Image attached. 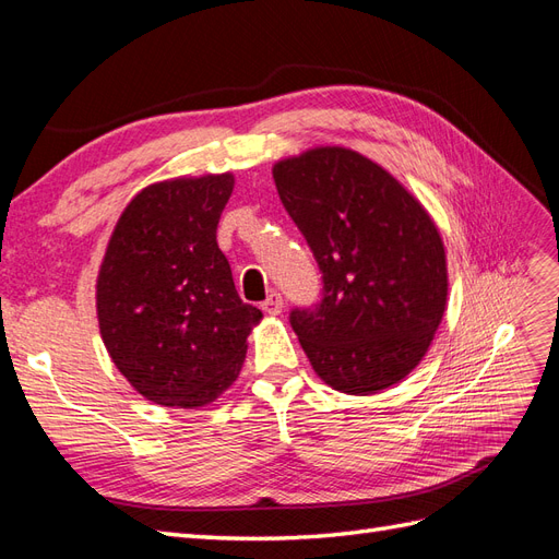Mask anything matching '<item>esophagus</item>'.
<instances>
[{
	"label": "esophagus",
	"mask_w": 559,
	"mask_h": 559,
	"mask_svg": "<svg viewBox=\"0 0 559 559\" xmlns=\"http://www.w3.org/2000/svg\"><path fill=\"white\" fill-rule=\"evenodd\" d=\"M284 308V298L280 292H270L267 298L261 302V310L267 314H280Z\"/></svg>",
	"instance_id": "obj_1"
}]
</instances>
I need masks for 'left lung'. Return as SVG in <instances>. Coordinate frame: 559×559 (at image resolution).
<instances>
[{
    "instance_id": "left-lung-1",
    "label": "left lung",
    "mask_w": 559,
    "mask_h": 559,
    "mask_svg": "<svg viewBox=\"0 0 559 559\" xmlns=\"http://www.w3.org/2000/svg\"><path fill=\"white\" fill-rule=\"evenodd\" d=\"M321 273V298L289 312L317 376L378 394L421 361L448 298L445 249L425 207L357 151L312 148L273 170Z\"/></svg>"
}]
</instances>
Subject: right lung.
Instances as JSON below:
<instances>
[{
  "instance_id": "obj_1",
  "label": "right lung",
  "mask_w": 559,
  "mask_h": 559,
  "mask_svg": "<svg viewBox=\"0 0 559 559\" xmlns=\"http://www.w3.org/2000/svg\"><path fill=\"white\" fill-rule=\"evenodd\" d=\"M230 175L154 183L118 218L97 277V319L142 396L198 408L240 376L257 310L235 292L216 226Z\"/></svg>"
}]
</instances>
